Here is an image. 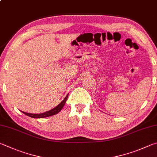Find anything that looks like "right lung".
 <instances>
[{
	"label": "right lung",
	"instance_id": "add662e5",
	"mask_svg": "<svg viewBox=\"0 0 157 157\" xmlns=\"http://www.w3.org/2000/svg\"><path fill=\"white\" fill-rule=\"evenodd\" d=\"M68 97V94L66 96L65 98L63 99L61 102H60L59 105H58L56 107H55L54 108L50 109L49 111H48L46 112H44V113H41V114H31V113H27V112H25L21 111L23 112V114H25L27 116H28L29 117H32V118H34V119H41V118H45V117H50L52 116V115H54V114H56L57 113H59V112L61 110L62 108H63V106L65 105L66 101H67V98Z\"/></svg>",
	"mask_w": 157,
	"mask_h": 157
}]
</instances>
